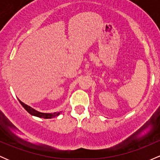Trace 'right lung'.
Masks as SVG:
<instances>
[{"mask_svg":"<svg viewBox=\"0 0 160 160\" xmlns=\"http://www.w3.org/2000/svg\"><path fill=\"white\" fill-rule=\"evenodd\" d=\"M18 100L19 101L20 104L22 105V107L25 108V109L30 114H32V116H35V117H40V118L52 119L57 117V116H58L60 114V113H61V112H55V113H41V112L36 111V110H34V108H32V107H30V106L27 105V104L23 103V102H21L19 98H18Z\"/></svg>","mask_w":160,"mask_h":160,"instance_id":"obj_1","label":"right lung"}]
</instances>
